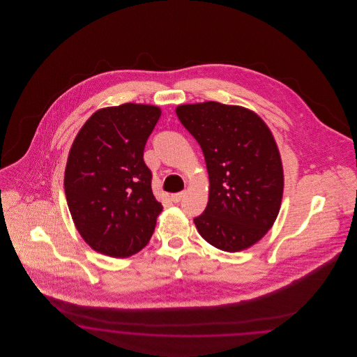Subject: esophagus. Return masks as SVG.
<instances>
[{"mask_svg": "<svg viewBox=\"0 0 357 357\" xmlns=\"http://www.w3.org/2000/svg\"><path fill=\"white\" fill-rule=\"evenodd\" d=\"M183 197H185V191H181V192L172 194V195H171V201H172L174 204H178Z\"/></svg>", "mask_w": 357, "mask_h": 357, "instance_id": "obj_1", "label": "esophagus"}]
</instances>
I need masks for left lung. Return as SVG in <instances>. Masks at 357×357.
I'll list each match as a JSON object with an SVG mask.
<instances>
[{
  "label": "left lung",
  "instance_id": "8db88e82",
  "mask_svg": "<svg viewBox=\"0 0 357 357\" xmlns=\"http://www.w3.org/2000/svg\"><path fill=\"white\" fill-rule=\"evenodd\" d=\"M195 137L208 172V202L194 223L206 242L223 252L245 250L275 221L284 169L275 139L255 111L218 102L175 109Z\"/></svg>",
  "mask_w": 357,
  "mask_h": 357
}]
</instances>
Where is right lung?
Instances as JSON below:
<instances>
[{"label": "right lung", "mask_w": 357, "mask_h": 357, "mask_svg": "<svg viewBox=\"0 0 357 357\" xmlns=\"http://www.w3.org/2000/svg\"><path fill=\"white\" fill-rule=\"evenodd\" d=\"M160 115L150 104L100 108L70 146L67 204L77 231L98 253L127 258L153 236L163 206L153 197L143 151Z\"/></svg>", "instance_id": "add662e5"}]
</instances>
